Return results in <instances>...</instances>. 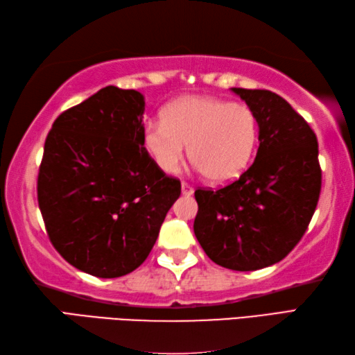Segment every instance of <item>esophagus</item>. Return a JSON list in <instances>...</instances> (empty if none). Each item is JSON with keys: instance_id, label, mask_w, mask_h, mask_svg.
<instances>
[{"instance_id": "34e87169", "label": "esophagus", "mask_w": 355, "mask_h": 355, "mask_svg": "<svg viewBox=\"0 0 355 355\" xmlns=\"http://www.w3.org/2000/svg\"><path fill=\"white\" fill-rule=\"evenodd\" d=\"M182 192H183V195H187V197H189V195L193 193V187L191 184H187L186 182H183L182 183Z\"/></svg>"}]
</instances>
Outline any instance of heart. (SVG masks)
I'll return each instance as SVG.
<instances>
[{
    "label": "heart",
    "mask_w": 355,
    "mask_h": 355,
    "mask_svg": "<svg viewBox=\"0 0 355 355\" xmlns=\"http://www.w3.org/2000/svg\"><path fill=\"white\" fill-rule=\"evenodd\" d=\"M259 123L244 103L209 96H183L166 105L162 120H150L143 145L164 172H177L189 145L191 162L207 180L227 183L250 163Z\"/></svg>",
    "instance_id": "heart-1"
}]
</instances>
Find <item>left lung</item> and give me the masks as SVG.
<instances>
[{
    "mask_svg": "<svg viewBox=\"0 0 355 355\" xmlns=\"http://www.w3.org/2000/svg\"><path fill=\"white\" fill-rule=\"evenodd\" d=\"M259 123L254 162L220 189L195 191L193 232L218 266L253 271L282 261L302 239L322 189L311 126L268 89L232 88Z\"/></svg>",
    "mask_w": 355,
    "mask_h": 355,
    "instance_id": "obj_1",
    "label": "left lung"
}]
</instances>
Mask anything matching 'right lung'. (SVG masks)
<instances>
[{"instance_id": "obj_1", "label": "right lung", "mask_w": 355, "mask_h": 355, "mask_svg": "<svg viewBox=\"0 0 355 355\" xmlns=\"http://www.w3.org/2000/svg\"><path fill=\"white\" fill-rule=\"evenodd\" d=\"M145 99L105 87L64 111L45 139L37 205L53 247L73 267L119 277L153 250L182 183L143 145Z\"/></svg>"}]
</instances>
